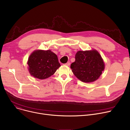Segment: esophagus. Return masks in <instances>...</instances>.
<instances>
[{
	"instance_id": "34e87169",
	"label": "esophagus",
	"mask_w": 130,
	"mask_h": 130,
	"mask_svg": "<svg viewBox=\"0 0 130 130\" xmlns=\"http://www.w3.org/2000/svg\"><path fill=\"white\" fill-rule=\"evenodd\" d=\"M65 65H66V66H70V62H67L66 64H65Z\"/></svg>"
}]
</instances>
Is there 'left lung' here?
<instances>
[{"mask_svg":"<svg viewBox=\"0 0 130 130\" xmlns=\"http://www.w3.org/2000/svg\"><path fill=\"white\" fill-rule=\"evenodd\" d=\"M71 68L77 78L90 83L98 79L104 70L105 64L97 51H80L76 54L75 61L71 64Z\"/></svg>","mask_w":130,"mask_h":130,"instance_id":"8db88e82","label":"left lung"}]
</instances>
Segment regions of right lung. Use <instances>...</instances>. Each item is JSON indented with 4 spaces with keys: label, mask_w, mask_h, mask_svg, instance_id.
Listing matches in <instances>:
<instances>
[{
    "label": "right lung",
    "mask_w": 130,
    "mask_h": 130,
    "mask_svg": "<svg viewBox=\"0 0 130 130\" xmlns=\"http://www.w3.org/2000/svg\"><path fill=\"white\" fill-rule=\"evenodd\" d=\"M28 64L31 75L40 79L53 75L60 66L57 55L50 50L34 51L29 57Z\"/></svg>",
    "instance_id": "1"
}]
</instances>
